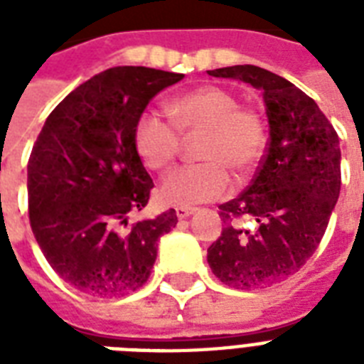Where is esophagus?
<instances>
[{"instance_id":"esophagus-1","label":"esophagus","mask_w":364,"mask_h":364,"mask_svg":"<svg viewBox=\"0 0 364 364\" xmlns=\"http://www.w3.org/2000/svg\"><path fill=\"white\" fill-rule=\"evenodd\" d=\"M194 208H188V205H179V208H176V215L177 219H187L188 215H193L194 213Z\"/></svg>"}]
</instances>
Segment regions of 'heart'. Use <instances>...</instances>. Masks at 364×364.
<instances>
[{
	"label": "heart",
	"mask_w": 364,
	"mask_h": 364,
	"mask_svg": "<svg viewBox=\"0 0 364 364\" xmlns=\"http://www.w3.org/2000/svg\"><path fill=\"white\" fill-rule=\"evenodd\" d=\"M171 122L145 113L134 130L143 164L164 171L181 151V136H202L196 156L202 164L181 166L164 177L160 198L171 205H194L221 198L230 187L228 171L245 179L259 168L268 147V122L255 105L219 85H202L170 100Z\"/></svg>",
	"instance_id": "heart-1"
}]
</instances>
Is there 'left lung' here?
<instances>
[{"mask_svg":"<svg viewBox=\"0 0 364 364\" xmlns=\"http://www.w3.org/2000/svg\"><path fill=\"white\" fill-rule=\"evenodd\" d=\"M208 73L260 88L270 124L251 185L219 205L225 228L208 262L228 287H268L299 272L327 230L342 183L338 134L308 94L272 71L245 64ZM243 218L255 227L243 229Z\"/></svg>","mask_w":364,"mask_h":364,"instance_id":"left-lung-1","label":"left lung"}]
</instances>
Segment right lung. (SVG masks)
<instances>
[{"instance_id":"1","label":"right lung","mask_w":364,"mask_h":364,"mask_svg":"<svg viewBox=\"0 0 364 364\" xmlns=\"http://www.w3.org/2000/svg\"><path fill=\"white\" fill-rule=\"evenodd\" d=\"M183 73L117 65L60 102L28 160V213L45 259L82 293L113 299L147 283L176 210L128 225L154 183L134 145L151 98Z\"/></svg>"}]
</instances>
